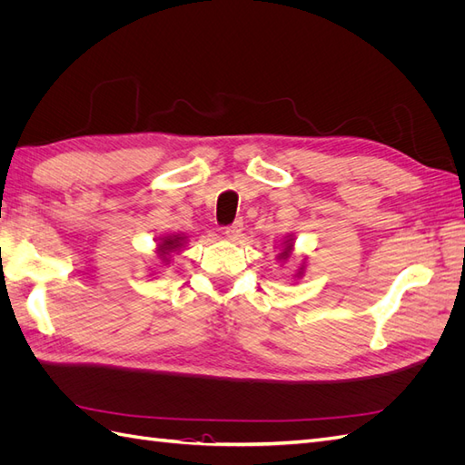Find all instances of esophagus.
Masks as SVG:
<instances>
[{"instance_id":"esophagus-1","label":"esophagus","mask_w":465,"mask_h":465,"mask_svg":"<svg viewBox=\"0 0 465 465\" xmlns=\"http://www.w3.org/2000/svg\"><path fill=\"white\" fill-rule=\"evenodd\" d=\"M242 231H244V224L242 221H234L231 227L224 229V236L229 238V241H238V238L242 236Z\"/></svg>"}]
</instances>
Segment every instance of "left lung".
<instances>
[{
	"label": "left lung",
	"mask_w": 465,
	"mask_h": 465,
	"mask_svg": "<svg viewBox=\"0 0 465 465\" xmlns=\"http://www.w3.org/2000/svg\"><path fill=\"white\" fill-rule=\"evenodd\" d=\"M292 246H294V242H292V236L289 234V238H285V242H283V250H281L279 254H277V260H281V262H287V260L291 258V254H292ZM302 273H304V265H301V267H299L297 273H294V277H302Z\"/></svg>",
	"instance_id": "8db88e82"
}]
</instances>
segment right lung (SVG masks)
<instances>
[{
    "label": "right lung",
    "mask_w": 465,
    "mask_h": 465,
    "mask_svg": "<svg viewBox=\"0 0 465 465\" xmlns=\"http://www.w3.org/2000/svg\"><path fill=\"white\" fill-rule=\"evenodd\" d=\"M188 236L186 234H164L161 236L157 241V256L159 260L168 265L171 263V258L173 254H178V252L182 250V246L186 244Z\"/></svg>",
    "instance_id": "1"
}]
</instances>
